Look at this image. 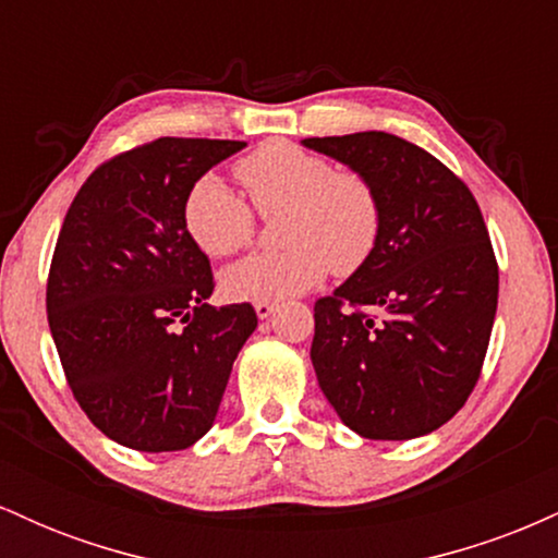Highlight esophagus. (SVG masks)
Returning <instances> with one entry per match:
<instances>
[{
	"instance_id": "34e87169",
	"label": "esophagus",
	"mask_w": 558,
	"mask_h": 558,
	"mask_svg": "<svg viewBox=\"0 0 558 558\" xmlns=\"http://www.w3.org/2000/svg\"><path fill=\"white\" fill-rule=\"evenodd\" d=\"M254 312H257L259 319H267L275 312V304L272 301H257V304H254Z\"/></svg>"
}]
</instances>
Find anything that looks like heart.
Segmentation results:
<instances>
[{
    "mask_svg": "<svg viewBox=\"0 0 558 558\" xmlns=\"http://www.w3.org/2000/svg\"><path fill=\"white\" fill-rule=\"evenodd\" d=\"M259 215L280 220L283 252H259L222 272V291L239 301H280L310 291L325 272L360 270L380 235V198L354 170L288 141H270L235 165ZM191 239L209 257H228L254 239L257 215L226 181L204 175L183 204Z\"/></svg>",
    "mask_w": 558,
    "mask_h": 558,
    "instance_id": "obj_1",
    "label": "heart"
}]
</instances>
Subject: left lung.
I'll use <instances>...</instances> for the list:
<instances>
[{"instance_id": "obj_1", "label": "left lung", "mask_w": 558, "mask_h": 558, "mask_svg": "<svg viewBox=\"0 0 558 558\" xmlns=\"http://www.w3.org/2000/svg\"><path fill=\"white\" fill-rule=\"evenodd\" d=\"M380 198L369 259L315 304L312 364L345 427L409 440L446 425L475 388L498 265L475 196L440 159L383 131L304 138Z\"/></svg>"}]
</instances>
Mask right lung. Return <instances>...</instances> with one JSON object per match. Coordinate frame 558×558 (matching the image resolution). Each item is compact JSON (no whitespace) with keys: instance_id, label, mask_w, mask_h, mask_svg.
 Segmentation results:
<instances>
[{"instance_id":"add662e5","label":"right lung","mask_w":558,"mask_h":558,"mask_svg":"<svg viewBox=\"0 0 558 558\" xmlns=\"http://www.w3.org/2000/svg\"><path fill=\"white\" fill-rule=\"evenodd\" d=\"M243 141L157 138L99 165L70 204L47 280L68 386L114 444L162 453L213 427L252 304L209 306L213 267L183 222L194 183Z\"/></svg>"}]
</instances>
